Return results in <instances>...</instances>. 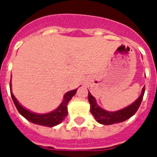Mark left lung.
Listing matches in <instances>:
<instances>
[{"label": "left lung", "mask_w": 157, "mask_h": 157, "mask_svg": "<svg viewBox=\"0 0 157 157\" xmlns=\"http://www.w3.org/2000/svg\"><path fill=\"white\" fill-rule=\"evenodd\" d=\"M144 94H145V87H143V89H142L139 98L136 100L134 103L119 111L109 112V111H106L101 108L98 105L94 97H93L92 94L89 91L88 100L90 104V112L94 116L97 122H98L101 124L111 125V124H114V123H121V122L128 120L129 118L135 114L138 108H139L140 105H141Z\"/></svg>", "instance_id": "obj_1"}]
</instances>
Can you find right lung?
Returning a JSON list of instances; mask_svg holds the SVG:
<instances>
[{
    "instance_id": "obj_1",
    "label": "right lung",
    "mask_w": 157,
    "mask_h": 157,
    "mask_svg": "<svg viewBox=\"0 0 157 157\" xmlns=\"http://www.w3.org/2000/svg\"><path fill=\"white\" fill-rule=\"evenodd\" d=\"M76 91H77V89L67 92L63 96V99L61 104L58 106L57 109L52 112L45 113V114H37V113H34V112L27 110L19 103V101L12 94L10 83L11 96H12V101L16 105L19 114L22 115L25 119H27L31 123L48 127H55V126L59 124L67 116V104L71 100L72 97L76 94Z\"/></svg>"
}]
</instances>
